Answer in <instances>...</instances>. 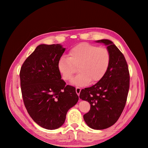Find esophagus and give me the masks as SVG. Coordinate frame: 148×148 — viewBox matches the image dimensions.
I'll use <instances>...</instances> for the list:
<instances>
[{"mask_svg": "<svg viewBox=\"0 0 148 148\" xmlns=\"http://www.w3.org/2000/svg\"><path fill=\"white\" fill-rule=\"evenodd\" d=\"M81 89L80 88H79V87H76V93L78 95H79V93L81 92Z\"/></svg>", "mask_w": 148, "mask_h": 148, "instance_id": "1", "label": "esophagus"}]
</instances>
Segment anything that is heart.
Returning <instances> with one entry per match:
<instances>
[{"mask_svg": "<svg viewBox=\"0 0 148 148\" xmlns=\"http://www.w3.org/2000/svg\"><path fill=\"white\" fill-rule=\"evenodd\" d=\"M68 55L59 58L58 69L62 79L67 81L71 79L77 67L79 74L72 81L76 86H85L91 81L99 82L104 77L111 64V54L108 49L86 42L72 48Z\"/></svg>", "mask_w": 148, "mask_h": 148, "instance_id": "b5f03b06", "label": "heart"}]
</instances>
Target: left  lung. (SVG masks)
<instances>
[{"label":"left lung","mask_w":148,"mask_h":148,"mask_svg":"<svg viewBox=\"0 0 148 148\" xmlns=\"http://www.w3.org/2000/svg\"><path fill=\"white\" fill-rule=\"evenodd\" d=\"M108 45L111 64L102 79L93 86L82 89L79 98L90 104L83 118L88 126L95 130L106 129L120 117L127 102L130 87V74L124 55L112 41L97 40Z\"/></svg>","instance_id":"8db88e82"}]
</instances>
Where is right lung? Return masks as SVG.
<instances>
[{"instance_id": "1", "label": "right lung", "mask_w": 148, "mask_h": 148, "mask_svg": "<svg viewBox=\"0 0 148 148\" xmlns=\"http://www.w3.org/2000/svg\"><path fill=\"white\" fill-rule=\"evenodd\" d=\"M65 49L60 45H40L25 60L20 72L27 111L37 124L48 130L61 127L68 110L79 99L76 88L66 85L58 69Z\"/></svg>"}]
</instances>
